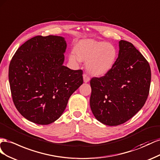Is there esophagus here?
Returning <instances> with one entry per match:
<instances>
[{"label": "esophagus", "mask_w": 160, "mask_h": 160, "mask_svg": "<svg viewBox=\"0 0 160 160\" xmlns=\"http://www.w3.org/2000/svg\"><path fill=\"white\" fill-rule=\"evenodd\" d=\"M83 80H84V82L85 83H87L90 81V78L87 74H83Z\"/></svg>", "instance_id": "34e87169"}]
</instances>
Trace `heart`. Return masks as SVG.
Here are the masks:
<instances>
[{
	"mask_svg": "<svg viewBox=\"0 0 160 160\" xmlns=\"http://www.w3.org/2000/svg\"><path fill=\"white\" fill-rule=\"evenodd\" d=\"M118 51L115 45L106 42L83 39L78 42L69 55L70 62H86V70L94 76H103L115 66Z\"/></svg>",
	"mask_w": 160,
	"mask_h": 160,
	"instance_id": "b5f03b06",
	"label": "heart"
}]
</instances>
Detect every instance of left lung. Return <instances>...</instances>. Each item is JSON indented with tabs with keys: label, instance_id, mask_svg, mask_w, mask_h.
Instances as JSON below:
<instances>
[{
	"label": "left lung",
	"instance_id": "1",
	"mask_svg": "<svg viewBox=\"0 0 160 160\" xmlns=\"http://www.w3.org/2000/svg\"><path fill=\"white\" fill-rule=\"evenodd\" d=\"M115 66L107 74L90 80V105L94 116L102 124H122L139 112L148 98L151 70L134 45L121 40Z\"/></svg>",
	"mask_w": 160,
	"mask_h": 160
}]
</instances>
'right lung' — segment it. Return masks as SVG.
<instances>
[{
	"instance_id": "right-lung-1",
	"label": "right lung",
	"mask_w": 160,
	"mask_h": 160,
	"mask_svg": "<svg viewBox=\"0 0 160 160\" xmlns=\"http://www.w3.org/2000/svg\"><path fill=\"white\" fill-rule=\"evenodd\" d=\"M67 48L61 36L42 35L17 50L8 68L13 102L26 119L38 125L56 121L71 95L83 84L82 71L63 65Z\"/></svg>"
}]
</instances>
